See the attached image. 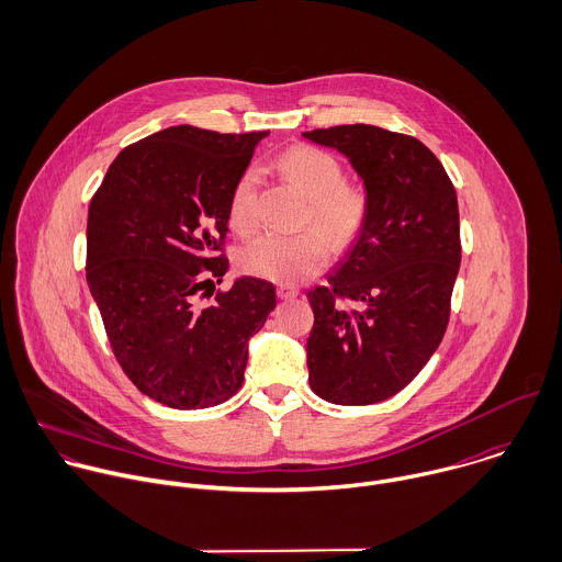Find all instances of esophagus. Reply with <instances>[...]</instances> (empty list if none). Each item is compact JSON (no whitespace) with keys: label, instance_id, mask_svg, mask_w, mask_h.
I'll list each match as a JSON object with an SVG mask.
<instances>
[{"label":"esophagus","instance_id":"1","mask_svg":"<svg viewBox=\"0 0 562 562\" xmlns=\"http://www.w3.org/2000/svg\"><path fill=\"white\" fill-rule=\"evenodd\" d=\"M297 295H300V289L293 286V284H280V286H278V297H280V300H293V297H297Z\"/></svg>","mask_w":562,"mask_h":562}]
</instances>
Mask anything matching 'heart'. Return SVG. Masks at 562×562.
<instances>
[{
	"instance_id": "obj_1",
	"label": "heart",
	"mask_w": 562,
	"mask_h": 562,
	"mask_svg": "<svg viewBox=\"0 0 562 562\" xmlns=\"http://www.w3.org/2000/svg\"><path fill=\"white\" fill-rule=\"evenodd\" d=\"M276 168L308 201L304 223L322 233L330 247L341 249L359 234L368 214V199L361 188L344 181L341 164L330 153L315 146H293L280 155ZM229 227L243 236L256 229V172L251 170L240 175L232 190ZM321 237L315 232L293 238L260 236L243 249L240 267L262 280L302 282L328 260V247Z\"/></svg>"
}]
</instances>
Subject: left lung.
Masks as SVG:
<instances>
[{"mask_svg": "<svg viewBox=\"0 0 562 562\" xmlns=\"http://www.w3.org/2000/svg\"><path fill=\"white\" fill-rule=\"evenodd\" d=\"M361 177L363 227L308 291L311 390L335 405H374L407 387L438 350L460 271V212L440 159L416 137L372 124L302 133Z\"/></svg>", "mask_w": 562, "mask_h": 562, "instance_id": "obj_1", "label": "left lung"}]
</instances>
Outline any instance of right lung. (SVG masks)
Returning a JSON list of instances; mask_svg holds the SVG:
<instances>
[{"label": "right lung", "mask_w": 562, "mask_h": 562, "mask_svg": "<svg viewBox=\"0 0 562 562\" xmlns=\"http://www.w3.org/2000/svg\"><path fill=\"white\" fill-rule=\"evenodd\" d=\"M269 131L168 126L126 146L87 216V284L117 363L148 398L205 409L245 379L249 339L276 308V286L251 276L212 295L229 196Z\"/></svg>", "instance_id": "obj_1"}]
</instances>
